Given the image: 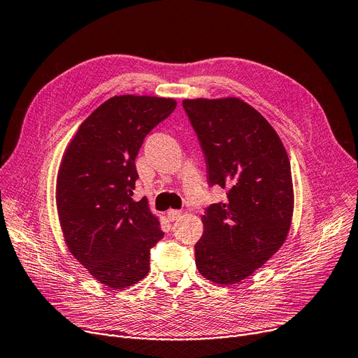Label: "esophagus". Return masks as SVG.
Instances as JSON below:
<instances>
[{
	"label": "esophagus",
	"instance_id": "obj_1",
	"mask_svg": "<svg viewBox=\"0 0 358 358\" xmlns=\"http://www.w3.org/2000/svg\"><path fill=\"white\" fill-rule=\"evenodd\" d=\"M182 217V213L179 211V210H169L167 211V218L170 220V221H176V220H179Z\"/></svg>",
	"mask_w": 358,
	"mask_h": 358
}]
</instances>
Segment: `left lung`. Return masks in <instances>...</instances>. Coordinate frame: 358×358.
<instances>
[{
    "instance_id": "8db88e82",
    "label": "left lung",
    "mask_w": 358,
    "mask_h": 358,
    "mask_svg": "<svg viewBox=\"0 0 358 358\" xmlns=\"http://www.w3.org/2000/svg\"><path fill=\"white\" fill-rule=\"evenodd\" d=\"M182 105L206 156L208 185L227 189V201L202 215L195 264L207 280L236 284L287 239L294 208L290 160L275 129L242 99H185Z\"/></svg>"
}]
</instances>
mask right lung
<instances>
[{"mask_svg": "<svg viewBox=\"0 0 358 358\" xmlns=\"http://www.w3.org/2000/svg\"><path fill=\"white\" fill-rule=\"evenodd\" d=\"M176 108L175 99L115 96L84 121L57 178V208L73 257L113 290L143 280L162 237L147 198L132 199L135 157L145 135Z\"/></svg>", "mask_w": 358, "mask_h": 358, "instance_id": "obj_1", "label": "right lung"}]
</instances>
